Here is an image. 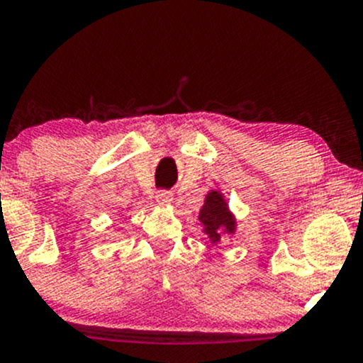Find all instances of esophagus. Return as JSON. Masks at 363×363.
I'll return each instance as SVG.
<instances>
[{"instance_id": "esophagus-1", "label": "esophagus", "mask_w": 363, "mask_h": 363, "mask_svg": "<svg viewBox=\"0 0 363 363\" xmlns=\"http://www.w3.org/2000/svg\"><path fill=\"white\" fill-rule=\"evenodd\" d=\"M155 199L158 205H169L172 201V193L170 191H158Z\"/></svg>"}]
</instances>
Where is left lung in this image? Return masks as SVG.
<instances>
[{"mask_svg":"<svg viewBox=\"0 0 363 363\" xmlns=\"http://www.w3.org/2000/svg\"><path fill=\"white\" fill-rule=\"evenodd\" d=\"M198 220L203 225V232L208 235L211 242L216 244L220 240V234H234L235 218L228 211V205L220 191H210L205 198V205L199 210Z\"/></svg>","mask_w":363,"mask_h":363,"instance_id":"8db88e82","label":"left lung"}]
</instances>
